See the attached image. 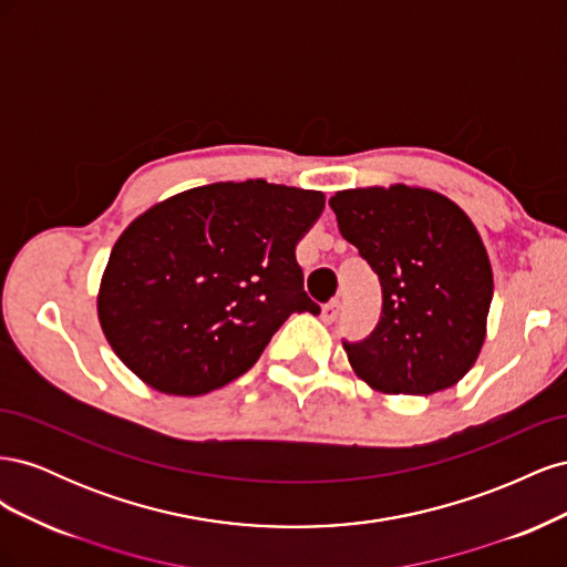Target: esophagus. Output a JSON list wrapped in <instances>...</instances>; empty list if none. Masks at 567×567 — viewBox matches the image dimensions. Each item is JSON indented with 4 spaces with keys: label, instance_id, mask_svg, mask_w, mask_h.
<instances>
[{
    "label": "esophagus",
    "instance_id": "esophagus-1",
    "mask_svg": "<svg viewBox=\"0 0 567 567\" xmlns=\"http://www.w3.org/2000/svg\"><path fill=\"white\" fill-rule=\"evenodd\" d=\"M338 310H340V302L338 300H331L329 305L321 307V321L323 323H333L336 317H338Z\"/></svg>",
    "mask_w": 567,
    "mask_h": 567
}]
</instances>
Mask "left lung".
<instances>
[{
  "instance_id": "1",
  "label": "left lung",
  "mask_w": 567,
  "mask_h": 567,
  "mask_svg": "<svg viewBox=\"0 0 567 567\" xmlns=\"http://www.w3.org/2000/svg\"><path fill=\"white\" fill-rule=\"evenodd\" d=\"M338 229L379 274L381 319L342 342L352 371L383 394H433L471 371L487 336L492 265L471 217L433 188L338 192Z\"/></svg>"
}]
</instances>
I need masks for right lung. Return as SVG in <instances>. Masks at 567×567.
I'll return each mask as SVG.
<instances>
[{
  "instance_id": "add662e5",
  "label": "right lung",
  "mask_w": 567,
  "mask_h": 567,
  "mask_svg": "<svg viewBox=\"0 0 567 567\" xmlns=\"http://www.w3.org/2000/svg\"><path fill=\"white\" fill-rule=\"evenodd\" d=\"M323 194L265 179L188 188L130 221L101 277V331L136 379L196 398L246 373L293 312L319 315L296 246Z\"/></svg>"
}]
</instances>
